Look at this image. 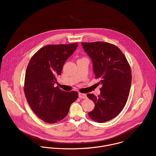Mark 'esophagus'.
<instances>
[{
  "mask_svg": "<svg viewBox=\"0 0 156 156\" xmlns=\"http://www.w3.org/2000/svg\"><path fill=\"white\" fill-rule=\"evenodd\" d=\"M79 95V97L80 98H87V96L85 94H83V93H79L78 94Z\"/></svg>",
  "mask_w": 156,
  "mask_h": 156,
  "instance_id": "obj_1",
  "label": "esophagus"
}]
</instances>
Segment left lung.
<instances>
[{
  "mask_svg": "<svg viewBox=\"0 0 156 156\" xmlns=\"http://www.w3.org/2000/svg\"><path fill=\"white\" fill-rule=\"evenodd\" d=\"M92 60L95 78H100V94L87 96L95 103L88 113L94 121L103 123L116 117L125 107L132 83L130 65L121 50L107 42L81 43Z\"/></svg>",
  "mask_w": 156,
  "mask_h": 156,
  "instance_id": "8db88e82",
  "label": "left lung"
}]
</instances>
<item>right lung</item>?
<instances>
[{
  "label": "right lung",
  "instance_id": "1",
  "mask_svg": "<svg viewBox=\"0 0 156 156\" xmlns=\"http://www.w3.org/2000/svg\"><path fill=\"white\" fill-rule=\"evenodd\" d=\"M78 43L48 44L40 48L27 66L24 90L35 114L45 122L53 124L67 115L70 107L78 97L76 91L66 92L54 87L64 64L73 53Z\"/></svg>",
  "mask_w": 156,
  "mask_h": 156
}]
</instances>
